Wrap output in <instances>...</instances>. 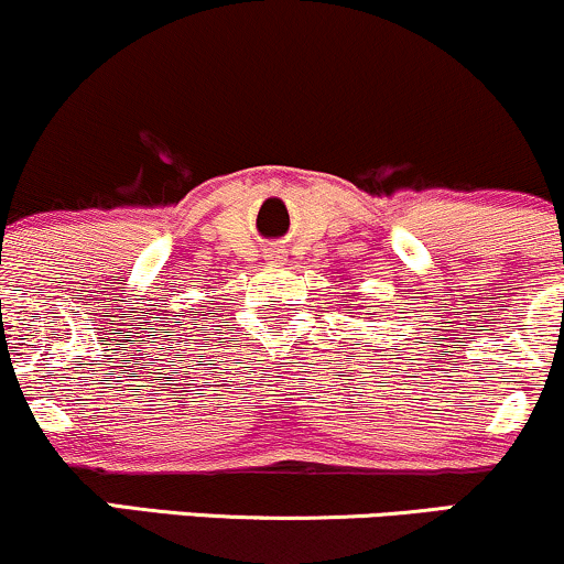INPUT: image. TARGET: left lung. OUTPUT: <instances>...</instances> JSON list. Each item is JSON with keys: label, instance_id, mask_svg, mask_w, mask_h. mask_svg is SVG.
Listing matches in <instances>:
<instances>
[{"label": "left lung", "instance_id": "obj_1", "mask_svg": "<svg viewBox=\"0 0 564 564\" xmlns=\"http://www.w3.org/2000/svg\"><path fill=\"white\" fill-rule=\"evenodd\" d=\"M344 312H346V314H351V306H346V303H344Z\"/></svg>", "mask_w": 564, "mask_h": 564}]
</instances>
